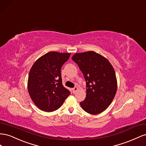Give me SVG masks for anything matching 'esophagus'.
<instances>
[{
    "label": "esophagus",
    "mask_w": 146,
    "mask_h": 146,
    "mask_svg": "<svg viewBox=\"0 0 146 146\" xmlns=\"http://www.w3.org/2000/svg\"><path fill=\"white\" fill-rule=\"evenodd\" d=\"M78 90V88L77 87H74V88L72 89V90H73V94H75L76 92V91Z\"/></svg>",
    "instance_id": "obj_1"
}]
</instances>
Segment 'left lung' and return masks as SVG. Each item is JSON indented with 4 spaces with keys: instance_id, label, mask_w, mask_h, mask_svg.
I'll return each mask as SVG.
<instances>
[{
    "instance_id": "8db88e82",
    "label": "left lung",
    "mask_w": 146,
    "mask_h": 146,
    "mask_svg": "<svg viewBox=\"0 0 146 146\" xmlns=\"http://www.w3.org/2000/svg\"><path fill=\"white\" fill-rule=\"evenodd\" d=\"M72 59L86 82V97L80 102L81 108L90 114L101 113L110 105L117 91L113 67L105 57L94 51L76 53Z\"/></svg>"
}]
</instances>
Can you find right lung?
I'll use <instances>...</instances> for the list:
<instances>
[{"instance_id": "1", "label": "right lung", "mask_w": 146, "mask_h": 146, "mask_svg": "<svg viewBox=\"0 0 146 146\" xmlns=\"http://www.w3.org/2000/svg\"><path fill=\"white\" fill-rule=\"evenodd\" d=\"M70 53L49 52L32 65L27 88L32 100L40 110L52 112L59 108L70 92L62 85L61 68Z\"/></svg>"}]
</instances>
